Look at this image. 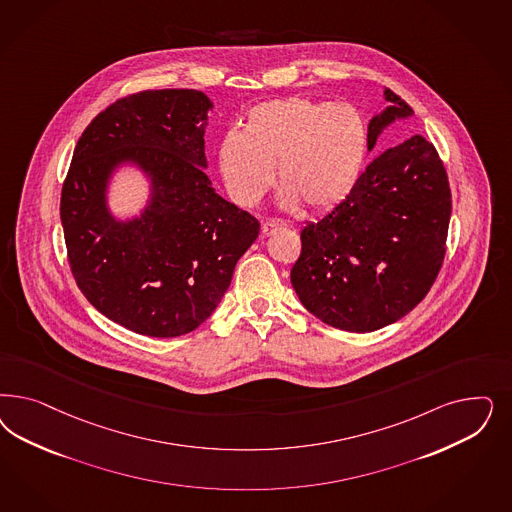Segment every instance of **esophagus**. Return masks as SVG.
Wrapping results in <instances>:
<instances>
[{"label": "esophagus", "instance_id": "obj_1", "mask_svg": "<svg viewBox=\"0 0 512 512\" xmlns=\"http://www.w3.org/2000/svg\"><path fill=\"white\" fill-rule=\"evenodd\" d=\"M286 228V224L282 222V220H265L264 224H262V235H273L275 231L284 230Z\"/></svg>", "mask_w": 512, "mask_h": 512}]
</instances>
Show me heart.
I'll list each match as a JSON object with an SVG mask.
<instances>
[{"label": "heart", "instance_id": "obj_1", "mask_svg": "<svg viewBox=\"0 0 512 512\" xmlns=\"http://www.w3.org/2000/svg\"><path fill=\"white\" fill-rule=\"evenodd\" d=\"M367 124L350 103L309 98L254 105L243 132L218 145V169L231 199L256 207L277 179L281 205L328 213L350 196L367 156Z\"/></svg>", "mask_w": 512, "mask_h": 512}]
</instances>
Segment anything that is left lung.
<instances>
[{"mask_svg":"<svg viewBox=\"0 0 512 512\" xmlns=\"http://www.w3.org/2000/svg\"><path fill=\"white\" fill-rule=\"evenodd\" d=\"M388 107L369 120L367 149L413 109L384 90ZM452 199L435 147L413 135L365 167L341 205L301 230L290 279L303 307L339 330L394 324L426 297L446 252Z\"/></svg>","mask_w":512,"mask_h":512,"instance_id":"obj_1","label":"left lung"}]
</instances>
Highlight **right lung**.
I'll use <instances>...</instances> for the list:
<instances>
[{
	"label": "right lung",
	"instance_id": "right-lung-1",
	"mask_svg": "<svg viewBox=\"0 0 512 512\" xmlns=\"http://www.w3.org/2000/svg\"><path fill=\"white\" fill-rule=\"evenodd\" d=\"M209 109L203 92L182 88L118 99L88 124L67 171L60 218L71 273L99 313L141 335L201 326L260 233L205 173ZM124 163L151 181L150 203L132 221L106 207L108 181Z\"/></svg>",
	"mask_w": 512,
	"mask_h": 512
}]
</instances>
